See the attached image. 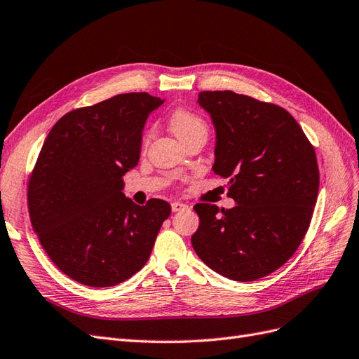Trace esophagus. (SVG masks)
Wrapping results in <instances>:
<instances>
[{
    "instance_id": "esophagus-1",
    "label": "esophagus",
    "mask_w": 359,
    "mask_h": 359,
    "mask_svg": "<svg viewBox=\"0 0 359 359\" xmlns=\"http://www.w3.org/2000/svg\"><path fill=\"white\" fill-rule=\"evenodd\" d=\"M188 204H184V203H182V201H175V203H171V210L172 212H182V210H187L188 209Z\"/></svg>"
}]
</instances>
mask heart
Segmentation results:
<instances>
[{"label": "heart", "instance_id": "b5f03b06", "mask_svg": "<svg viewBox=\"0 0 359 359\" xmlns=\"http://www.w3.org/2000/svg\"><path fill=\"white\" fill-rule=\"evenodd\" d=\"M170 126L180 142L187 140V138L195 134H200V133L207 134L205 121L200 116V114H196L195 111L188 109H177L172 111L170 116ZM150 137H152V131H149L144 135V143L150 140Z\"/></svg>", "mask_w": 359, "mask_h": 359}]
</instances>
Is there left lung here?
Masks as SVG:
<instances>
[{
    "label": "left lung",
    "mask_w": 359,
    "mask_h": 359,
    "mask_svg": "<svg viewBox=\"0 0 359 359\" xmlns=\"http://www.w3.org/2000/svg\"><path fill=\"white\" fill-rule=\"evenodd\" d=\"M216 130L213 171L233 209L198 203L192 248L212 270L250 282L280 269L307 233L319 191L315 147L283 107L233 90L200 92Z\"/></svg>",
    "instance_id": "obj_1"
}]
</instances>
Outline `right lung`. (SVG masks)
Returning <instances> with one entry per match:
<instances>
[{"label": "right lung", "instance_id": "right-lung-1", "mask_svg": "<svg viewBox=\"0 0 359 359\" xmlns=\"http://www.w3.org/2000/svg\"><path fill=\"white\" fill-rule=\"evenodd\" d=\"M163 102L147 92L121 94L68 111L46 137L28 182L31 224L56 267L79 283L130 279L171 213L164 200L138 205L122 192L149 113Z\"/></svg>", "mask_w": 359, "mask_h": 359}]
</instances>
